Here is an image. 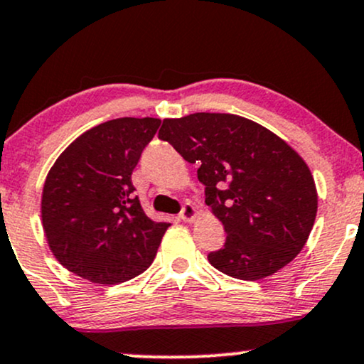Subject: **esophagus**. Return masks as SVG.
I'll return each instance as SVG.
<instances>
[{"instance_id":"1","label":"esophagus","mask_w":364,"mask_h":364,"mask_svg":"<svg viewBox=\"0 0 364 364\" xmlns=\"http://www.w3.org/2000/svg\"><path fill=\"white\" fill-rule=\"evenodd\" d=\"M196 216H197V210H196V208L192 204H186L182 208V210H181V218L183 223H192L196 219Z\"/></svg>"}]
</instances>
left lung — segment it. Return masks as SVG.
Here are the masks:
<instances>
[{
  "instance_id": "obj_1",
  "label": "left lung",
  "mask_w": 364,
  "mask_h": 364,
  "mask_svg": "<svg viewBox=\"0 0 364 364\" xmlns=\"http://www.w3.org/2000/svg\"><path fill=\"white\" fill-rule=\"evenodd\" d=\"M160 140L197 164L205 204L226 243L208 255L219 272L262 280L302 251L317 214L314 177L297 151L262 124L228 113L164 119Z\"/></svg>"
}]
</instances>
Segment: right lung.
<instances>
[{
	"label": "right lung",
	"mask_w": 364,
	"mask_h": 364,
	"mask_svg": "<svg viewBox=\"0 0 364 364\" xmlns=\"http://www.w3.org/2000/svg\"><path fill=\"white\" fill-rule=\"evenodd\" d=\"M159 118H118L70 143L42 192L47 243L62 267L84 280L116 285L154 262L170 223L151 221L133 194L132 173Z\"/></svg>",
	"instance_id": "add662e5"
}]
</instances>
